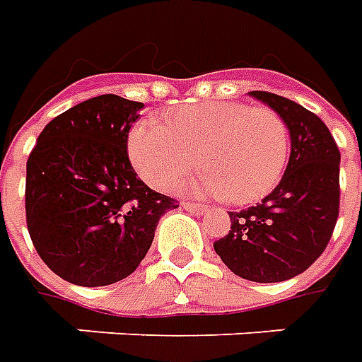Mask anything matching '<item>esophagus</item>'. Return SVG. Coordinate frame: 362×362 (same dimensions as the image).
I'll return each instance as SVG.
<instances>
[{
  "label": "esophagus",
  "instance_id": "34e87169",
  "mask_svg": "<svg viewBox=\"0 0 362 362\" xmlns=\"http://www.w3.org/2000/svg\"><path fill=\"white\" fill-rule=\"evenodd\" d=\"M182 207L188 213H204L207 207L202 204H194V202H182Z\"/></svg>",
  "mask_w": 362,
  "mask_h": 362
}]
</instances>
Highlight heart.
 <instances>
[{
	"instance_id": "b5f03b06",
	"label": "heart",
	"mask_w": 362,
	"mask_h": 362,
	"mask_svg": "<svg viewBox=\"0 0 362 362\" xmlns=\"http://www.w3.org/2000/svg\"><path fill=\"white\" fill-rule=\"evenodd\" d=\"M127 153L139 176L155 188H170L199 163L207 173L192 189L246 205L279 184L288 158V129L267 106L192 104L178 108L165 126L137 124L127 137Z\"/></svg>"
}]
</instances>
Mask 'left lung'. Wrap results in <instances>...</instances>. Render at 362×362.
Instances as JSON below:
<instances>
[{"label": "left lung", "mask_w": 362, "mask_h": 362, "mask_svg": "<svg viewBox=\"0 0 362 362\" xmlns=\"http://www.w3.org/2000/svg\"><path fill=\"white\" fill-rule=\"evenodd\" d=\"M287 124L291 157L262 204L228 213L230 230L213 243L238 277L279 283L306 272L326 250L339 215V149L314 112L285 96L252 90Z\"/></svg>", "instance_id": "1"}]
</instances>
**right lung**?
<instances>
[{
	"label": "right lung",
	"mask_w": 362,
	"mask_h": 362,
	"mask_svg": "<svg viewBox=\"0 0 362 362\" xmlns=\"http://www.w3.org/2000/svg\"><path fill=\"white\" fill-rule=\"evenodd\" d=\"M143 103L100 95L44 127L27 160L25 209L38 256L62 279L104 287L137 269L176 199L151 189L127 157Z\"/></svg>",
	"instance_id": "right-lung-1"
}]
</instances>
